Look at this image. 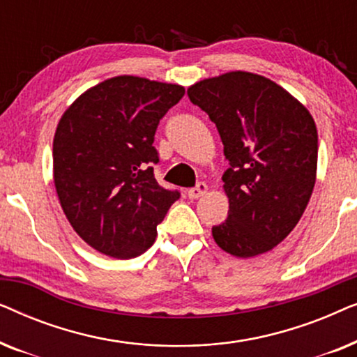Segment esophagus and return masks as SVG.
<instances>
[{
  "label": "esophagus",
  "mask_w": 357,
  "mask_h": 357,
  "mask_svg": "<svg viewBox=\"0 0 357 357\" xmlns=\"http://www.w3.org/2000/svg\"><path fill=\"white\" fill-rule=\"evenodd\" d=\"M206 192H208V185L204 182H199V183H197V187L190 188L187 195H188L190 199H198L199 197H203V195Z\"/></svg>",
  "instance_id": "obj_1"
}]
</instances>
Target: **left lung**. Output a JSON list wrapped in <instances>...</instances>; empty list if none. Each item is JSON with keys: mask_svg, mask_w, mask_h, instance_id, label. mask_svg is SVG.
Here are the masks:
<instances>
[{"mask_svg": "<svg viewBox=\"0 0 357 357\" xmlns=\"http://www.w3.org/2000/svg\"><path fill=\"white\" fill-rule=\"evenodd\" d=\"M224 144L227 219L213 227L224 252L248 258L271 250L299 222L315 185V121L289 92L245 71L199 81L187 91Z\"/></svg>", "mask_w": 357, "mask_h": 357, "instance_id": "left-lung-1", "label": "left lung"}]
</instances>
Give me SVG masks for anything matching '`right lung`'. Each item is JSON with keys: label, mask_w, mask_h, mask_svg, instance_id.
I'll return each mask as SVG.
<instances>
[{"label": "right lung", "mask_w": 357, "mask_h": 357, "mask_svg": "<svg viewBox=\"0 0 357 357\" xmlns=\"http://www.w3.org/2000/svg\"><path fill=\"white\" fill-rule=\"evenodd\" d=\"M185 94L177 84L116 76L86 91L53 139V178L61 208L82 241L114 258L144 253L178 190L154 178V135Z\"/></svg>", "instance_id": "add662e5"}]
</instances>
